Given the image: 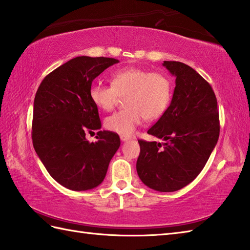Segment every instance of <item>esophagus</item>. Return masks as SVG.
<instances>
[{"mask_svg":"<svg viewBox=\"0 0 250 250\" xmlns=\"http://www.w3.org/2000/svg\"><path fill=\"white\" fill-rule=\"evenodd\" d=\"M130 139H131V137L128 136V135H120V140L122 142H126V141H129Z\"/></svg>","mask_w":250,"mask_h":250,"instance_id":"34e87169","label":"esophagus"}]
</instances>
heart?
<instances>
[{
  "instance_id": "b5f03b06",
  "label": "heart",
  "mask_w": 250,
  "mask_h": 250,
  "mask_svg": "<svg viewBox=\"0 0 250 250\" xmlns=\"http://www.w3.org/2000/svg\"><path fill=\"white\" fill-rule=\"evenodd\" d=\"M111 86L95 83L90 87V99L105 111L113 110L120 98L126 108L105 120L108 130L131 135L144 119L155 120L166 113L172 99V82L166 74L128 67L111 74Z\"/></svg>"
}]
</instances>
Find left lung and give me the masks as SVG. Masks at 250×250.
<instances>
[{
  "instance_id": "left-lung-1",
  "label": "left lung",
  "mask_w": 250,
  "mask_h": 250,
  "mask_svg": "<svg viewBox=\"0 0 250 250\" xmlns=\"http://www.w3.org/2000/svg\"><path fill=\"white\" fill-rule=\"evenodd\" d=\"M162 65L175 77L171 104L147 131L164 143L139 141L136 171L144 185L160 192L184 188L198 176L218 142L219 115L210 84L177 61Z\"/></svg>"
}]
</instances>
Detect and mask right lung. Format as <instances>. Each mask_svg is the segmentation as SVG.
<instances>
[{
  "instance_id": "obj_1",
  "label": "right lung",
  "mask_w": 250,
  "mask_h": 250,
  "mask_svg": "<svg viewBox=\"0 0 250 250\" xmlns=\"http://www.w3.org/2000/svg\"><path fill=\"white\" fill-rule=\"evenodd\" d=\"M114 58L76 57L48 74L37 89L32 141L40 160L56 182L70 190H91L104 180L120 146L114 132L100 131L98 106L90 99L92 82L118 63ZM98 130L89 143L87 131Z\"/></svg>"
}]
</instances>
